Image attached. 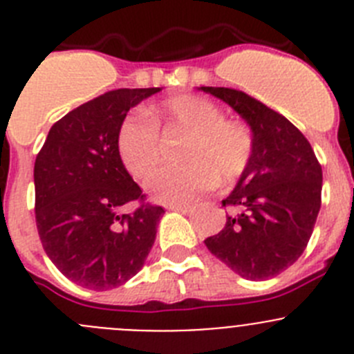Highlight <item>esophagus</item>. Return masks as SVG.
Listing matches in <instances>:
<instances>
[{
  "instance_id": "34e87169",
  "label": "esophagus",
  "mask_w": 354,
  "mask_h": 354,
  "mask_svg": "<svg viewBox=\"0 0 354 354\" xmlns=\"http://www.w3.org/2000/svg\"><path fill=\"white\" fill-rule=\"evenodd\" d=\"M170 209L177 210V212H183V214L193 212V207L191 205H170Z\"/></svg>"
}]
</instances>
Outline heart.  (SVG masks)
<instances>
[{
  "label": "heart",
  "mask_w": 354,
  "mask_h": 354,
  "mask_svg": "<svg viewBox=\"0 0 354 354\" xmlns=\"http://www.w3.org/2000/svg\"><path fill=\"white\" fill-rule=\"evenodd\" d=\"M122 119L118 129V154L135 179H145L161 161L160 129L165 135H186L180 147L184 165L163 168L145 184L156 202L183 205L214 189L236 183L254 154V135L245 122L226 119L210 100L179 95Z\"/></svg>",
  "instance_id": "b5f03b06"
}]
</instances>
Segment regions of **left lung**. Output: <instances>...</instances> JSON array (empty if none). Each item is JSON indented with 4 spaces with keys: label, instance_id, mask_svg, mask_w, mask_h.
<instances>
[{
    "label": "left lung",
    "instance_id": "left-lung-1",
    "mask_svg": "<svg viewBox=\"0 0 354 354\" xmlns=\"http://www.w3.org/2000/svg\"><path fill=\"white\" fill-rule=\"evenodd\" d=\"M249 122L254 154L223 207L225 228L205 239L216 258L251 281L279 275L306 251L321 209V165L304 133L244 91L202 87Z\"/></svg>",
    "mask_w": 354,
    "mask_h": 354
}]
</instances>
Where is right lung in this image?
I'll return each instance as SVG.
<instances>
[{
  "instance_id": "add662e5",
  "label": "right lung",
  "mask_w": 354,
  "mask_h": 354,
  "mask_svg": "<svg viewBox=\"0 0 354 354\" xmlns=\"http://www.w3.org/2000/svg\"><path fill=\"white\" fill-rule=\"evenodd\" d=\"M113 89L54 122L35 161L41 245L63 275L87 290L124 284L145 263L163 207L145 202L122 167L118 129L131 106L158 93ZM128 203L138 209L126 213Z\"/></svg>"
}]
</instances>
